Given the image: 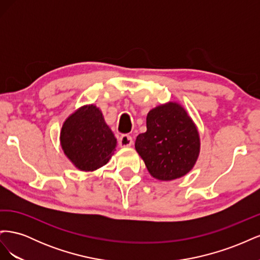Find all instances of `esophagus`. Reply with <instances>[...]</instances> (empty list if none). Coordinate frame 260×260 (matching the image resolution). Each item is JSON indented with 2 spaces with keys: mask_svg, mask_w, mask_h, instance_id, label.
Masks as SVG:
<instances>
[{
  "mask_svg": "<svg viewBox=\"0 0 260 260\" xmlns=\"http://www.w3.org/2000/svg\"><path fill=\"white\" fill-rule=\"evenodd\" d=\"M118 142H119V145L121 147H128V146H131L133 144L132 138L129 135H122L119 138V140H118Z\"/></svg>",
  "mask_w": 260,
  "mask_h": 260,
  "instance_id": "34e87169",
  "label": "esophagus"
}]
</instances>
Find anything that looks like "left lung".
<instances>
[{"instance_id":"obj_1","label":"left lung","mask_w":260,"mask_h":260,"mask_svg":"<svg viewBox=\"0 0 260 260\" xmlns=\"http://www.w3.org/2000/svg\"><path fill=\"white\" fill-rule=\"evenodd\" d=\"M146 132L136 140V149L152 177L179 179L190 172L199 158L198 128L183 106L168 102L148 112Z\"/></svg>"}]
</instances>
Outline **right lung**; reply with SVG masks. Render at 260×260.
Wrapping results in <instances>:
<instances>
[{
  "instance_id": "1",
  "label": "right lung",
  "mask_w": 260,
  "mask_h": 260,
  "mask_svg": "<svg viewBox=\"0 0 260 260\" xmlns=\"http://www.w3.org/2000/svg\"><path fill=\"white\" fill-rule=\"evenodd\" d=\"M60 145L67 158L81 171L106 165L116 151L117 140L95 105H84L62 123Z\"/></svg>"
}]
</instances>
